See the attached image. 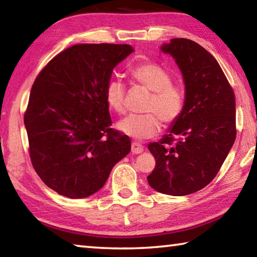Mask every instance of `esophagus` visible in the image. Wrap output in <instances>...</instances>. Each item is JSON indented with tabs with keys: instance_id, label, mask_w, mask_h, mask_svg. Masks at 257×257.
Wrapping results in <instances>:
<instances>
[{
	"instance_id": "obj_1",
	"label": "esophagus",
	"mask_w": 257,
	"mask_h": 257,
	"mask_svg": "<svg viewBox=\"0 0 257 257\" xmlns=\"http://www.w3.org/2000/svg\"><path fill=\"white\" fill-rule=\"evenodd\" d=\"M143 151H144V146H143L141 143H137V142H133L132 143V152H133V154H139V153H142Z\"/></svg>"
}]
</instances>
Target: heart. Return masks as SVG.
I'll return each mask as SVG.
<instances>
[{
  "mask_svg": "<svg viewBox=\"0 0 257 257\" xmlns=\"http://www.w3.org/2000/svg\"><path fill=\"white\" fill-rule=\"evenodd\" d=\"M136 84L152 92L145 106L144 114H130L119 121L120 132L135 139L153 138L160 133L161 121L172 124L180 118L185 108V90L179 84L172 82L170 72L155 62L145 61L137 63L129 70ZM105 101L116 113L125 110V86L118 78L106 82Z\"/></svg>",
  "mask_w": 257,
  "mask_h": 257,
  "instance_id": "1",
  "label": "heart"
}]
</instances>
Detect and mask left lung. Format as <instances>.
<instances>
[{"instance_id":"8db88e82","label":"left lung","mask_w":257,"mask_h":257,"mask_svg":"<svg viewBox=\"0 0 257 257\" xmlns=\"http://www.w3.org/2000/svg\"><path fill=\"white\" fill-rule=\"evenodd\" d=\"M176 59L184 76V112L170 133L149 150L155 168L147 177L156 191L184 196L214 179L237 135L232 87L211 53L196 42L173 38L162 46Z\"/></svg>"}]
</instances>
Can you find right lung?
<instances>
[{
  "label": "right lung",
  "mask_w": 257,
  "mask_h": 257,
  "mask_svg": "<svg viewBox=\"0 0 257 257\" xmlns=\"http://www.w3.org/2000/svg\"><path fill=\"white\" fill-rule=\"evenodd\" d=\"M132 52L128 44H76L35 79L24 115L29 156L58 194L90 196L130 152L127 135L111 128L104 89L113 68Z\"/></svg>",
  "instance_id": "obj_1"
}]
</instances>
